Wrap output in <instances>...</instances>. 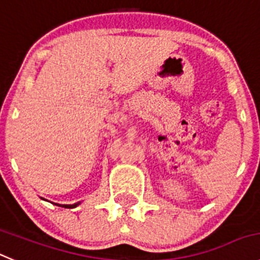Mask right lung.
Returning a JSON list of instances; mask_svg holds the SVG:
<instances>
[{
	"label": "right lung",
	"mask_w": 260,
	"mask_h": 260,
	"mask_svg": "<svg viewBox=\"0 0 260 260\" xmlns=\"http://www.w3.org/2000/svg\"><path fill=\"white\" fill-rule=\"evenodd\" d=\"M54 204H56V203H54ZM79 204H80V202L75 203V204H56V206L63 207V208H75V207H78Z\"/></svg>",
	"instance_id": "add662e5"
}]
</instances>
